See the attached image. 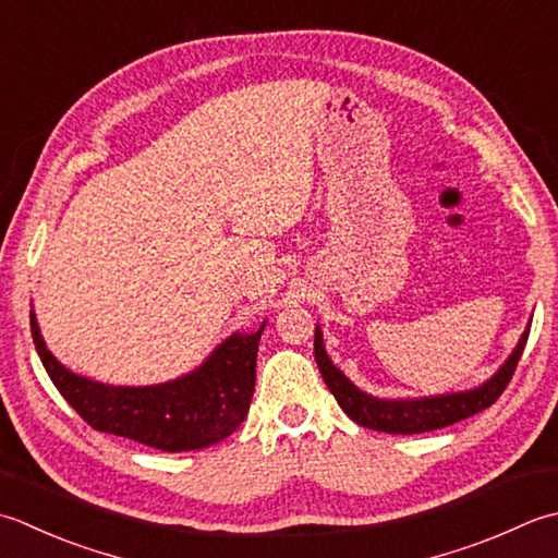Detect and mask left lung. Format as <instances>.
<instances>
[{
    "instance_id": "left-lung-1",
    "label": "left lung",
    "mask_w": 558,
    "mask_h": 558,
    "mask_svg": "<svg viewBox=\"0 0 558 558\" xmlns=\"http://www.w3.org/2000/svg\"><path fill=\"white\" fill-rule=\"evenodd\" d=\"M530 324L522 331L518 345L512 348V353L506 357V363L500 365L494 375H490L482 385L464 391H447V395H433V397H407V399H381L373 397L355 387L341 369L333 365V360L326 353L324 333L316 324L314 331V357L319 365V373L326 381V387L331 389L338 407L345 411L348 418H353L357 425H365L369 430L391 433V435H413V433H428L445 428L462 418L474 416V413L488 409L508 387V381L515 373L520 363V355L525 351Z\"/></svg>"
}]
</instances>
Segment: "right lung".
Wrapping results in <instances>:
<instances>
[{
	"mask_svg": "<svg viewBox=\"0 0 558 558\" xmlns=\"http://www.w3.org/2000/svg\"><path fill=\"white\" fill-rule=\"evenodd\" d=\"M256 331H234L203 363L177 379L145 387L104 385L76 375L43 341L36 312L31 333L43 367L70 407L94 430L120 435L163 452L203 450L229 438L248 413L256 385Z\"/></svg>",
	"mask_w": 558,
	"mask_h": 558,
	"instance_id": "1",
	"label": "right lung"
}]
</instances>
